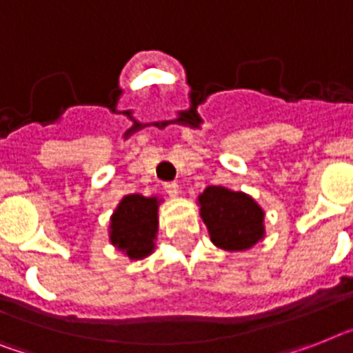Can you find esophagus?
<instances>
[{
    "label": "esophagus",
    "instance_id": "34e87169",
    "mask_svg": "<svg viewBox=\"0 0 353 353\" xmlns=\"http://www.w3.org/2000/svg\"><path fill=\"white\" fill-rule=\"evenodd\" d=\"M164 189L170 196H176V194H179V183L176 182H165Z\"/></svg>",
    "mask_w": 353,
    "mask_h": 353
}]
</instances>
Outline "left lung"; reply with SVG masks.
Listing matches in <instances>:
<instances>
[{"instance_id": "1", "label": "left lung", "mask_w": 353, "mask_h": 353, "mask_svg": "<svg viewBox=\"0 0 353 353\" xmlns=\"http://www.w3.org/2000/svg\"><path fill=\"white\" fill-rule=\"evenodd\" d=\"M200 214L211 241L225 250H245L263 236V211L245 193L209 185L200 196Z\"/></svg>"}]
</instances>
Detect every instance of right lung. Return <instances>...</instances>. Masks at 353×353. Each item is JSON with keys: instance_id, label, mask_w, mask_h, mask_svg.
I'll use <instances>...</instances> for the list:
<instances>
[{"instance_id": "right-lung-1", "label": "right lung", "mask_w": 353, "mask_h": 353, "mask_svg": "<svg viewBox=\"0 0 353 353\" xmlns=\"http://www.w3.org/2000/svg\"><path fill=\"white\" fill-rule=\"evenodd\" d=\"M157 198H145L141 194H128L119 203L117 211L112 216V238L113 245L126 252L133 260H141L153 250L157 227Z\"/></svg>"}]
</instances>
